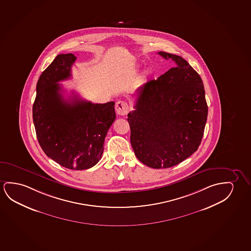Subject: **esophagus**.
I'll use <instances>...</instances> for the list:
<instances>
[{"label":"esophagus","instance_id":"34e87169","mask_svg":"<svg viewBox=\"0 0 251 251\" xmlns=\"http://www.w3.org/2000/svg\"><path fill=\"white\" fill-rule=\"evenodd\" d=\"M116 113L120 116H125L128 112V104L125 101H118L116 103Z\"/></svg>","mask_w":251,"mask_h":251}]
</instances>
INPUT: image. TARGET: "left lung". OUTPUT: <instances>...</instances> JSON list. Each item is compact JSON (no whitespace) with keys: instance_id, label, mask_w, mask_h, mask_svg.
<instances>
[{"instance_id":"left-lung-1","label":"left lung","mask_w":251,"mask_h":251,"mask_svg":"<svg viewBox=\"0 0 251 251\" xmlns=\"http://www.w3.org/2000/svg\"><path fill=\"white\" fill-rule=\"evenodd\" d=\"M175 66L136 91L127 114L135 156L152 168H168L196 152L207 120L203 81L178 55L158 52Z\"/></svg>"}]
</instances>
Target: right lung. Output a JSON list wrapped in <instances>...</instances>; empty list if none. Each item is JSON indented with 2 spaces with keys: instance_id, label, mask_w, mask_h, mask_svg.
Masks as SVG:
<instances>
[{
  "instance_id": "obj_1",
  "label": "right lung",
  "mask_w": 251,
  "mask_h": 251,
  "mask_svg": "<svg viewBox=\"0 0 251 251\" xmlns=\"http://www.w3.org/2000/svg\"><path fill=\"white\" fill-rule=\"evenodd\" d=\"M76 58L73 53L58 54L40 75L33 119L44 153L62 167L84 170L101 159L116 113L114 102L92 103L75 94L64 98L58 83L71 77Z\"/></svg>"
}]
</instances>
